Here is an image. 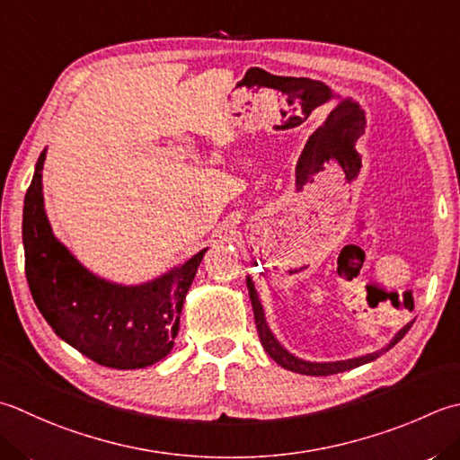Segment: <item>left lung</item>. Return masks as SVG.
Instances as JSON below:
<instances>
[{"label": "left lung", "mask_w": 460, "mask_h": 460, "mask_svg": "<svg viewBox=\"0 0 460 460\" xmlns=\"http://www.w3.org/2000/svg\"><path fill=\"white\" fill-rule=\"evenodd\" d=\"M247 289H249V299L251 305H253V314H255V325H257V332H259V339H261V345L267 350V355L273 358L277 365H281L287 371H293V373H299V375H311V376H327V375H337V373H343V371H350V368L355 367H361L365 363H371L375 361L376 357H381L385 350H389L391 347H394L399 343V341L407 335V331L411 329V323H407L397 335L391 339V343L386 345L385 349L376 350V353L371 355H365V357H355V358H347V361H331V363H311V361H303V358L291 355L289 350L283 349L281 343L273 337L271 329H269L267 321H265V313L263 307H261V301L257 296L255 291V285L251 281V277H247Z\"/></svg>", "instance_id": "left-lung-1"}]
</instances>
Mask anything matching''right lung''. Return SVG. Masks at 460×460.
Returning a JSON list of instances; mask_svg holds the SVG:
<instances>
[{
  "mask_svg": "<svg viewBox=\"0 0 460 460\" xmlns=\"http://www.w3.org/2000/svg\"><path fill=\"white\" fill-rule=\"evenodd\" d=\"M35 164L23 201L25 277L43 319L66 343L97 365L143 368L169 355L179 314L205 251L143 285H117L93 275L53 235L43 209L41 171Z\"/></svg>",
  "mask_w": 460,
  "mask_h": 460,
  "instance_id": "1",
  "label": "right lung"
}]
</instances>
